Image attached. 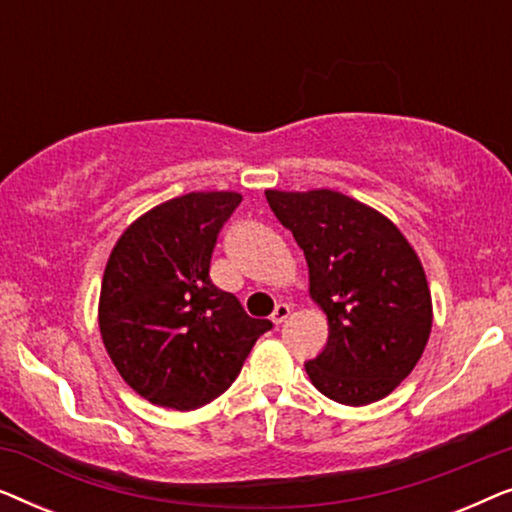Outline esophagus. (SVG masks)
I'll return each mask as SVG.
<instances>
[{"instance_id":"1","label":"esophagus","mask_w":512,"mask_h":512,"mask_svg":"<svg viewBox=\"0 0 512 512\" xmlns=\"http://www.w3.org/2000/svg\"><path fill=\"white\" fill-rule=\"evenodd\" d=\"M289 314H291V305H286V303H279L277 307H275V312H272V324L275 326H279V324H284L286 319H289Z\"/></svg>"}]
</instances>
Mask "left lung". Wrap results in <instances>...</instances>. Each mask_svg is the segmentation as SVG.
<instances>
[{
	"instance_id": "obj_1",
	"label": "left lung",
	"mask_w": 512,
	"mask_h": 512,
	"mask_svg": "<svg viewBox=\"0 0 512 512\" xmlns=\"http://www.w3.org/2000/svg\"><path fill=\"white\" fill-rule=\"evenodd\" d=\"M265 198L303 249L310 296L328 319L324 352L305 363L312 384L345 405L389 396L431 335V291L417 251L394 221L331 188H270Z\"/></svg>"
}]
</instances>
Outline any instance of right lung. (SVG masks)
<instances>
[{"label":"right lung","instance_id":"right-lung-1","mask_svg":"<svg viewBox=\"0 0 512 512\" xmlns=\"http://www.w3.org/2000/svg\"><path fill=\"white\" fill-rule=\"evenodd\" d=\"M240 202L235 191L179 195L132 221L109 254L102 342L125 384L160 408L214 401L272 328L209 279L216 237Z\"/></svg>","mask_w":512,"mask_h":512}]
</instances>
